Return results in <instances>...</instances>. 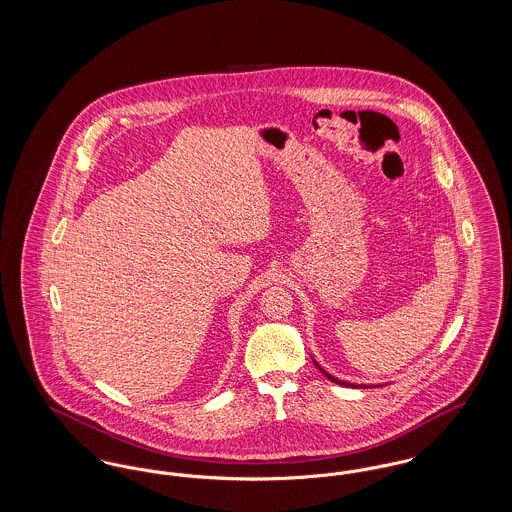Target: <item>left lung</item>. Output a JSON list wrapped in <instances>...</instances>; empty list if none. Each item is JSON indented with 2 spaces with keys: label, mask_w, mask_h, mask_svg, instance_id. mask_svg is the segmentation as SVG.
I'll list each match as a JSON object with an SVG mask.
<instances>
[{
  "label": "left lung",
  "mask_w": 512,
  "mask_h": 512,
  "mask_svg": "<svg viewBox=\"0 0 512 512\" xmlns=\"http://www.w3.org/2000/svg\"><path fill=\"white\" fill-rule=\"evenodd\" d=\"M318 368H320V366H318ZM320 370H322V368H320ZM322 372H324V370H322ZM324 374H326V376H328V380H332V382H336V384H341V386H351V388H359V386H355V384H347V382H340V380H338V378H334V376H330V374H328V372H324ZM361 388H366V386H361Z\"/></svg>",
  "instance_id": "obj_1"
}]
</instances>
